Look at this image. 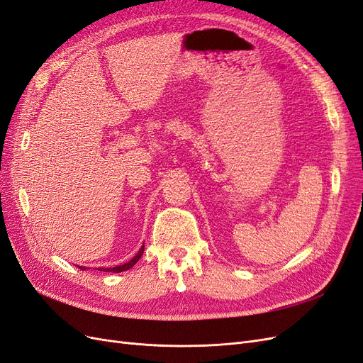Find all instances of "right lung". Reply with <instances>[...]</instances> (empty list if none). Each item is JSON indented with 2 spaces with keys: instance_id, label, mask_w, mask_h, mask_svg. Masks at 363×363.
I'll return each mask as SVG.
<instances>
[{
  "instance_id": "1",
  "label": "right lung",
  "mask_w": 363,
  "mask_h": 363,
  "mask_svg": "<svg viewBox=\"0 0 363 363\" xmlns=\"http://www.w3.org/2000/svg\"><path fill=\"white\" fill-rule=\"evenodd\" d=\"M142 255H144V245L140 247V250L138 251V255L131 259L130 262H127V263H124V265H118V267H115V268H100L98 271H108V272H123V271H127V269H130L131 267L135 265V263L142 257ZM82 268V267H80ZM82 269H86V268H82Z\"/></svg>"
}]
</instances>
